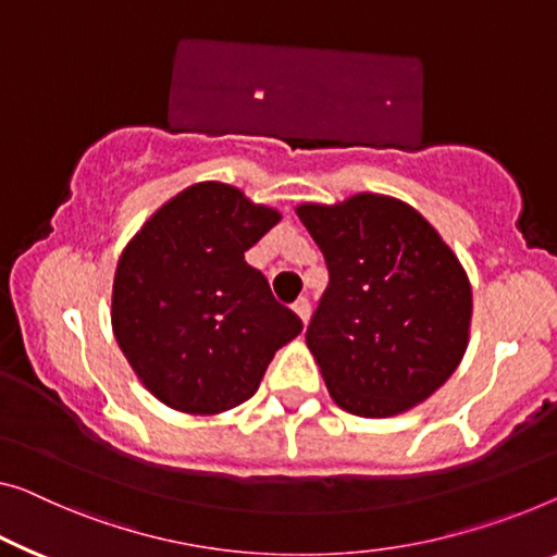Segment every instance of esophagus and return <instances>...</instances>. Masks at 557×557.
I'll return each mask as SVG.
<instances>
[{"mask_svg": "<svg viewBox=\"0 0 557 557\" xmlns=\"http://www.w3.org/2000/svg\"><path fill=\"white\" fill-rule=\"evenodd\" d=\"M293 310H295L297 314H300L302 322L310 320V300H307L305 295H300V297H297V300L293 302Z\"/></svg>", "mask_w": 557, "mask_h": 557, "instance_id": "esophagus-1", "label": "esophagus"}]
</instances>
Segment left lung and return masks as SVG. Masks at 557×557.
I'll list each match as a JSON object with an SVG mask.
<instances>
[{
	"label": "left lung",
	"mask_w": 557,
	"mask_h": 557,
	"mask_svg": "<svg viewBox=\"0 0 557 557\" xmlns=\"http://www.w3.org/2000/svg\"><path fill=\"white\" fill-rule=\"evenodd\" d=\"M297 214L327 264L305 339L332 400L362 418L428 400L468 347L472 295L458 257L393 197L302 205Z\"/></svg>",
	"instance_id": "8db88e82"
}]
</instances>
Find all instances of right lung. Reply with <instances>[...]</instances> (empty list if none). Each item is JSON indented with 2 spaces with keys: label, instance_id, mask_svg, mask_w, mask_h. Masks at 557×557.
<instances>
[{
  "label": "right lung",
  "instance_id": "right-lung-1",
  "mask_svg": "<svg viewBox=\"0 0 557 557\" xmlns=\"http://www.w3.org/2000/svg\"><path fill=\"white\" fill-rule=\"evenodd\" d=\"M277 222L239 189L199 182L160 207L122 252L114 337L170 408L214 414L250 400L275 352L302 332L245 260Z\"/></svg>",
  "mask_w": 557,
  "mask_h": 557
}]
</instances>
